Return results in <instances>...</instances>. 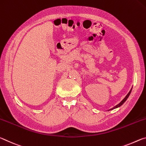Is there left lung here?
Listing matches in <instances>:
<instances>
[{
    "label": "left lung",
    "instance_id": "obj_1",
    "mask_svg": "<svg viewBox=\"0 0 146 146\" xmlns=\"http://www.w3.org/2000/svg\"><path fill=\"white\" fill-rule=\"evenodd\" d=\"M131 90H130V91L129 92V93H128V94H127V96H126L125 97V98H124L123 100H122V101H121L120 103V104H118V105H117V106H116L115 107H113V108H112V109H110V110H112V109H115V108H117V107H120L121 106V105H122L123 104V103L124 102H125V101H126V100H127V98H128V97H129V96L130 95V94H131Z\"/></svg>",
    "mask_w": 146,
    "mask_h": 146
}]
</instances>
